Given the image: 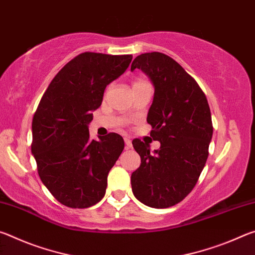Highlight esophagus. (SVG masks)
Returning a JSON list of instances; mask_svg holds the SVG:
<instances>
[{
    "label": "esophagus",
    "instance_id": "obj_1",
    "mask_svg": "<svg viewBox=\"0 0 255 255\" xmlns=\"http://www.w3.org/2000/svg\"><path fill=\"white\" fill-rule=\"evenodd\" d=\"M125 148L126 149H130L131 147H132V145H131V141H130V139H129V138H125Z\"/></svg>",
    "mask_w": 255,
    "mask_h": 255
}]
</instances>
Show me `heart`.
Returning a JSON list of instances; mask_svg holds the SVG:
<instances>
[{
	"mask_svg": "<svg viewBox=\"0 0 255 255\" xmlns=\"http://www.w3.org/2000/svg\"><path fill=\"white\" fill-rule=\"evenodd\" d=\"M143 83H146V82L143 81V80H136L135 82H133V86H135V85H139V84H143Z\"/></svg>",
	"mask_w": 255,
	"mask_h": 255,
	"instance_id": "1",
	"label": "heart"
}]
</instances>
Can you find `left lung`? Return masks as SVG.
I'll use <instances>...</instances> for the list:
<instances>
[{"instance_id": "obj_1", "label": "left lung", "mask_w": 255, "mask_h": 255, "mask_svg": "<svg viewBox=\"0 0 255 255\" xmlns=\"http://www.w3.org/2000/svg\"><path fill=\"white\" fill-rule=\"evenodd\" d=\"M135 68L154 86L147 123L161 147L152 153L148 144L132 140L141 161L131 174L132 193L146 206L167 208L191 192L204 170L213 137L209 105L197 82L165 54L137 56L130 70Z\"/></svg>"}]
</instances>
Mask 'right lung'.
I'll return each mask as SVG.
<instances>
[{"mask_svg": "<svg viewBox=\"0 0 255 255\" xmlns=\"http://www.w3.org/2000/svg\"><path fill=\"white\" fill-rule=\"evenodd\" d=\"M131 59V55L80 54L41 98L32 119L31 152L42 183L64 206L88 208L106 195L108 173L125 143L114 132L91 139L89 124L107 85L124 74Z\"/></svg>", "mask_w": 255, "mask_h": 255, "instance_id": "add662e5", "label": "right lung"}]
</instances>
